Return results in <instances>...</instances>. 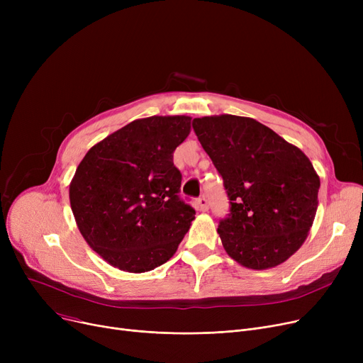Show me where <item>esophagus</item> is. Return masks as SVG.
Here are the masks:
<instances>
[{
	"label": "esophagus",
	"instance_id": "34e87169",
	"mask_svg": "<svg viewBox=\"0 0 363 363\" xmlns=\"http://www.w3.org/2000/svg\"><path fill=\"white\" fill-rule=\"evenodd\" d=\"M197 208L199 211H201V212H206L207 208H208V200H207V197H200L199 200H197Z\"/></svg>",
	"mask_w": 363,
	"mask_h": 363
}]
</instances>
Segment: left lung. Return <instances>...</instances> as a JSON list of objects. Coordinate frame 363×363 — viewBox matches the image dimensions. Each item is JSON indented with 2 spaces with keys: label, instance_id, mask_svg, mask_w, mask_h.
Returning <instances> with one entry per match:
<instances>
[{
  "label": "left lung",
  "instance_id": "left-lung-1",
  "mask_svg": "<svg viewBox=\"0 0 363 363\" xmlns=\"http://www.w3.org/2000/svg\"><path fill=\"white\" fill-rule=\"evenodd\" d=\"M193 129L230 200V213L218 226L226 253L259 271L287 260L316 215L320 181L311 160L250 118H197Z\"/></svg>",
  "mask_w": 363,
  "mask_h": 363
}]
</instances>
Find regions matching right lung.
<instances>
[{"mask_svg":"<svg viewBox=\"0 0 363 363\" xmlns=\"http://www.w3.org/2000/svg\"><path fill=\"white\" fill-rule=\"evenodd\" d=\"M188 116H151L95 144L79 163L69 197L86 242L114 268L147 272L175 255L196 219L181 196L174 151Z\"/></svg>","mask_w":363,"mask_h":363,"instance_id":"obj_1","label":"right lung"}]
</instances>
